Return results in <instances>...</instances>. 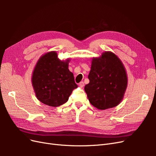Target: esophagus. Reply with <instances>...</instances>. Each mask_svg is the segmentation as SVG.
Instances as JSON below:
<instances>
[{
	"label": "esophagus",
	"mask_w": 156,
	"mask_h": 156,
	"mask_svg": "<svg viewBox=\"0 0 156 156\" xmlns=\"http://www.w3.org/2000/svg\"><path fill=\"white\" fill-rule=\"evenodd\" d=\"M79 87H81V88H83V87H84V82L83 81H81V82H80L79 83Z\"/></svg>",
	"instance_id": "34e87169"
}]
</instances>
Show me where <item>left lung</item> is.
<instances>
[{"instance_id": "8db88e82", "label": "left lung", "mask_w": 156, "mask_h": 156, "mask_svg": "<svg viewBox=\"0 0 156 156\" xmlns=\"http://www.w3.org/2000/svg\"><path fill=\"white\" fill-rule=\"evenodd\" d=\"M84 87L89 101L98 109L117 106L123 99L127 84L125 68L120 60L111 52L94 58Z\"/></svg>"}]
</instances>
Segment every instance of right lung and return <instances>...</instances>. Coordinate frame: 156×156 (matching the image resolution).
I'll use <instances>...</instances> for the list:
<instances>
[{
  "instance_id": "right-lung-1",
  "label": "right lung",
  "mask_w": 156,
  "mask_h": 156,
  "mask_svg": "<svg viewBox=\"0 0 156 156\" xmlns=\"http://www.w3.org/2000/svg\"><path fill=\"white\" fill-rule=\"evenodd\" d=\"M68 62L69 60H60L55 51L42 56L37 62L32 81L36 96L41 103L51 107L62 105L77 88Z\"/></svg>"
}]
</instances>
